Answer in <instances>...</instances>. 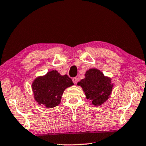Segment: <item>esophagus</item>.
I'll return each instance as SVG.
<instances>
[{
    "instance_id": "esophagus-1",
    "label": "esophagus",
    "mask_w": 146,
    "mask_h": 146,
    "mask_svg": "<svg viewBox=\"0 0 146 146\" xmlns=\"http://www.w3.org/2000/svg\"><path fill=\"white\" fill-rule=\"evenodd\" d=\"M72 81L74 84H77V81H78V79H77V77H74V78H72Z\"/></svg>"
}]
</instances>
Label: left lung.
Here are the masks:
<instances>
[{
	"label": "left lung",
	"instance_id": "left-lung-1",
	"mask_svg": "<svg viewBox=\"0 0 146 146\" xmlns=\"http://www.w3.org/2000/svg\"><path fill=\"white\" fill-rule=\"evenodd\" d=\"M84 92L87 99L94 106H100L109 99L113 83L110 77L105 76L102 72L95 68L86 72L84 79L77 82Z\"/></svg>",
	"mask_w": 146,
	"mask_h": 146
}]
</instances>
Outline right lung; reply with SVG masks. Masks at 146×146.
<instances>
[{
    "mask_svg": "<svg viewBox=\"0 0 146 146\" xmlns=\"http://www.w3.org/2000/svg\"><path fill=\"white\" fill-rule=\"evenodd\" d=\"M74 85L67 75L62 76L57 70H53L44 76L36 78L32 83L34 98L40 105L52 108L60 103L64 91Z\"/></svg>",
    "mask_w": 146,
    "mask_h": 146,
    "instance_id": "obj_1",
    "label": "right lung"
}]
</instances>
